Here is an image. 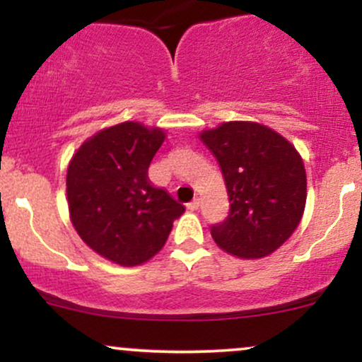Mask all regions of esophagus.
Returning a JSON list of instances; mask_svg holds the SVG:
<instances>
[{
	"instance_id": "esophagus-1",
	"label": "esophagus",
	"mask_w": 362,
	"mask_h": 362,
	"mask_svg": "<svg viewBox=\"0 0 362 362\" xmlns=\"http://www.w3.org/2000/svg\"><path fill=\"white\" fill-rule=\"evenodd\" d=\"M199 206H201V199H194L192 202H189V204H187V207H189L190 211H197Z\"/></svg>"
}]
</instances>
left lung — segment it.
I'll list each match as a JSON object with an SVG mask.
<instances>
[{
  "label": "left lung",
  "instance_id": "8db88e82",
  "mask_svg": "<svg viewBox=\"0 0 362 362\" xmlns=\"http://www.w3.org/2000/svg\"><path fill=\"white\" fill-rule=\"evenodd\" d=\"M202 143L221 167L230 213L211 226L219 248L240 259L271 255L293 235L306 204V172L296 148L257 122H224Z\"/></svg>",
  "mask_w": 362,
  "mask_h": 362
}]
</instances>
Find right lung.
<instances>
[{"mask_svg":"<svg viewBox=\"0 0 362 362\" xmlns=\"http://www.w3.org/2000/svg\"><path fill=\"white\" fill-rule=\"evenodd\" d=\"M163 141L161 129L122 122L85 141L69 161L66 192L74 230L119 265L151 259L185 211L149 182V163Z\"/></svg>","mask_w":362,"mask_h":362,"instance_id":"1","label":"right lung"}]
</instances>
